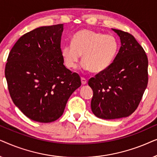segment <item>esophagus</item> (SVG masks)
<instances>
[{"mask_svg": "<svg viewBox=\"0 0 157 157\" xmlns=\"http://www.w3.org/2000/svg\"><path fill=\"white\" fill-rule=\"evenodd\" d=\"M81 83H82L83 85H85V84H86V83H87V80L86 78H81Z\"/></svg>", "mask_w": 157, "mask_h": 157, "instance_id": "esophagus-1", "label": "esophagus"}]
</instances>
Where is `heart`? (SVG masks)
I'll use <instances>...</instances> for the list:
<instances>
[{
  "label": "heart",
  "instance_id": "b5f03b06",
  "mask_svg": "<svg viewBox=\"0 0 157 157\" xmlns=\"http://www.w3.org/2000/svg\"><path fill=\"white\" fill-rule=\"evenodd\" d=\"M119 48L113 35L84 29L73 36L71 44L62 46L61 54L66 67L76 68L82 55L83 69L100 74L111 65Z\"/></svg>",
  "mask_w": 157,
  "mask_h": 157
}]
</instances>
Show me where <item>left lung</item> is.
Instances as JSON below:
<instances>
[{"label": "left lung", "mask_w": 157, "mask_h": 157, "mask_svg": "<svg viewBox=\"0 0 157 157\" xmlns=\"http://www.w3.org/2000/svg\"><path fill=\"white\" fill-rule=\"evenodd\" d=\"M112 29L121 47L111 65L89 79L94 114L103 119L127 117L138 107L148 83V59L130 33Z\"/></svg>", "instance_id": "obj_1"}]
</instances>
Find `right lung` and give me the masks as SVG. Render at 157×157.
Returning <instances> with one entry per match:
<instances>
[{"label":"right lung","instance_id":"obj_1","mask_svg":"<svg viewBox=\"0 0 157 157\" xmlns=\"http://www.w3.org/2000/svg\"><path fill=\"white\" fill-rule=\"evenodd\" d=\"M63 25L37 28L21 36L8 55L5 76L14 104L41 123L61 117L66 103L81 86V78L63 65Z\"/></svg>","mask_w":157,"mask_h":157}]
</instances>
